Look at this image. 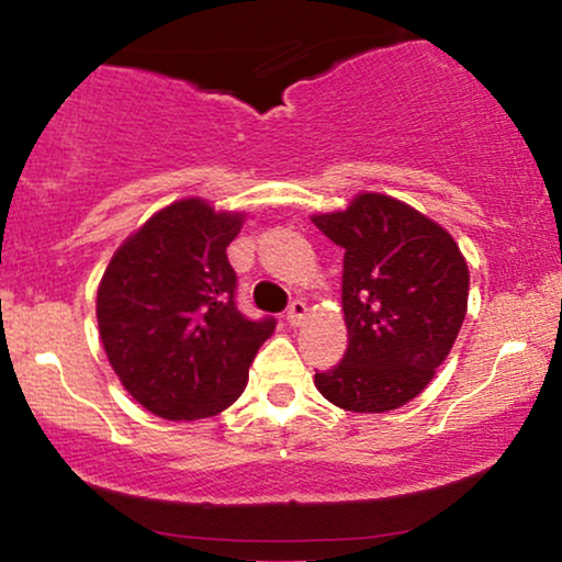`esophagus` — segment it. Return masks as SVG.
Here are the masks:
<instances>
[{"instance_id":"obj_1","label":"esophagus","mask_w":562,"mask_h":562,"mask_svg":"<svg viewBox=\"0 0 562 562\" xmlns=\"http://www.w3.org/2000/svg\"><path fill=\"white\" fill-rule=\"evenodd\" d=\"M306 312H308V308H306V303H303V301H293V303H290V306H288V312H285V319H288L290 325H293V327H299L301 322L306 319Z\"/></svg>"}]
</instances>
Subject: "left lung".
<instances>
[{
	"mask_svg": "<svg viewBox=\"0 0 562 562\" xmlns=\"http://www.w3.org/2000/svg\"><path fill=\"white\" fill-rule=\"evenodd\" d=\"M344 248L348 348L314 385L348 412H389L415 398L449 357L468 312L470 274L451 235L380 192L312 218Z\"/></svg>",
	"mask_w": 562,
	"mask_h": 562,
	"instance_id": "obj_1",
	"label": "left lung"
}]
</instances>
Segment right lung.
Segmentation results:
<instances>
[{"label": "right lung", "mask_w": 562, "mask_h": 562, "mask_svg": "<svg viewBox=\"0 0 562 562\" xmlns=\"http://www.w3.org/2000/svg\"><path fill=\"white\" fill-rule=\"evenodd\" d=\"M243 214L187 198L115 250L97 290V325L121 385L166 420L214 417L237 402L272 317L237 308L227 248Z\"/></svg>", "instance_id": "obj_1"}]
</instances>
